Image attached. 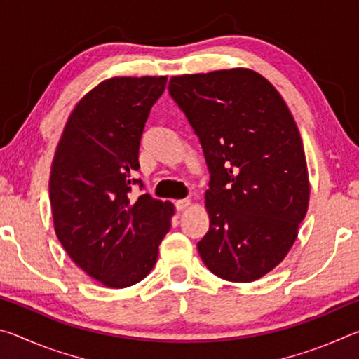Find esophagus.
Returning a JSON list of instances; mask_svg holds the SVG:
<instances>
[{
	"instance_id": "1",
	"label": "esophagus",
	"mask_w": 359,
	"mask_h": 359,
	"mask_svg": "<svg viewBox=\"0 0 359 359\" xmlns=\"http://www.w3.org/2000/svg\"><path fill=\"white\" fill-rule=\"evenodd\" d=\"M191 205L190 199H179V201H175V209L179 212H184L185 209H188Z\"/></svg>"
}]
</instances>
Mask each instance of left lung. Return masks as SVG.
Instances as JSON below:
<instances>
[{
	"mask_svg": "<svg viewBox=\"0 0 359 359\" xmlns=\"http://www.w3.org/2000/svg\"><path fill=\"white\" fill-rule=\"evenodd\" d=\"M169 95L210 174L198 252L212 274L253 282L287 257L309 205L302 141L280 93L250 69L177 76Z\"/></svg>",
	"mask_w": 359,
	"mask_h": 359,
	"instance_id": "8db88e82",
	"label": "left lung"
}]
</instances>
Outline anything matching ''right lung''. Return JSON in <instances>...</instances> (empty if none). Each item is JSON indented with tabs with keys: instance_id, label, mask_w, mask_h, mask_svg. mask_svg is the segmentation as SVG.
<instances>
[{
	"instance_id": "add662e5",
	"label": "right lung",
	"mask_w": 359,
	"mask_h": 359,
	"mask_svg": "<svg viewBox=\"0 0 359 359\" xmlns=\"http://www.w3.org/2000/svg\"><path fill=\"white\" fill-rule=\"evenodd\" d=\"M166 77H114L77 102L50 172L58 241L82 271L109 288L131 287L154 269L174 205L133 194L145 121Z\"/></svg>"
}]
</instances>
